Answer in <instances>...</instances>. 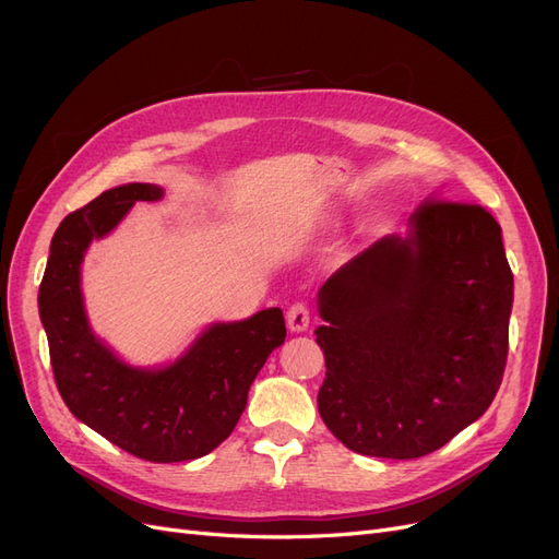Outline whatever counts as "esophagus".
Segmentation results:
<instances>
[{
  "mask_svg": "<svg viewBox=\"0 0 559 559\" xmlns=\"http://www.w3.org/2000/svg\"><path fill=\"white\" fill-rule=\"evenodd\" d=\"M287 326H290V332H306L308 322H311V311H308V306L304 301L293 304L287 308Z\"/></svg>",
  "mask_w": 559,
  "mask_h": 559,
  "instance_id": "obj_1",
  "label": "esophagus"
}]
</instances>
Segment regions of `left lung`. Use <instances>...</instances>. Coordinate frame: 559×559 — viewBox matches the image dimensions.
Segmentation results:
<instances>
[{"label": "left lung", "mask_w": 559, "mask_h": 559, "mask_svg": "<svg viewBox=\"0 0 559 559\" xmlns=\"http://www.w3.org/2000/svg\"><path fill=\"white\" fill-rule=\"evenodd\" d=\"M320 287L318 409L357 453L409 461L477 421L502 384L513 274L481 204L430 198Z\"/></svg>", "instance_id": "8db88e82"}]
</instances>
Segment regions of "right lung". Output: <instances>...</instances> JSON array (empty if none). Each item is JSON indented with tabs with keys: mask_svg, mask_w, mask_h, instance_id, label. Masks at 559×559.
Masks as SVG:
<instances>
[{
	"mask_svg": "<svg viewBox=\"0 0 559 559\" xmlns=\"http://www.w3.org/2000/svg\"><path fill=\"white\" fill-rule=\"evenodd\" d=\"M163 198L156 183H123L71 212L50 243L38 313L50 364L73 415L119 449L152 463H181L214 451L235 430L266 357L285 341L281 308L212 324L173 366L133 368L90 329L80 293L87 246L106 237L138 200Z\"/></svg>",
	"mask_w": 559,
	"mask_h": 559,
	"instance_id": "add662e5",
	"label": "right lung"
}]
</instances>
